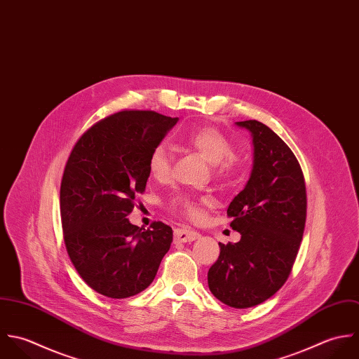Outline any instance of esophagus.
Listing matches in <instances>:
<instances>
[{"instance_id":"1","label":"esophagus","mask_w":359,"mask_h":359,"mask_svg":"<svg viewBox=\"0 0 359 359\" xmlns=\"http://www.w3.org/2000/svg\"><path fill=\"white\" fill-rule=\"evenodd\" d=\"M200 237V233L191 229H186V227H179L175 229V240L179 243H190L194 241Z\"/></svg>"}]
</instances>
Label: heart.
I'll use <instances>...</instances> for the list:
<instances>
[{
  "mask_svg": "<svg viewBox=\"0 0 359 359\" xmlns=\"http://www.w3.org/2000/svg\"><path fill=\"white\" fill-rule=\"evenodd\" d=\"M182 143L198 151L210 163L214 165L216 176L226 179L233 176L238 169V159L231 154V142L215 128L203 126L179 137ZM172 151L166 143H158L148 158V170L155 180H165L170 175ZM204 198L187 193L176 194L170 200V207L183 215L197 219L201 216V204Z\"/></svg>",
  "mask_w": 359,
  "mask_h": 359,
  "instance_id": "1",
  "label": "heart"
}]
</instances>
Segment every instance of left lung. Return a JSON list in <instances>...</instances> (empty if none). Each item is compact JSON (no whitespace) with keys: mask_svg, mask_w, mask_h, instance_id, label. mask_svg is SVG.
Returning <instances> with one entry per match:
<instances>
[{"mask_svg":"<svg viewBox=\"0 0 359 359\" xmlns=\"http://www.w3.org/2000/svg\"><path fill=\"white\" fill-rule=\"evenodd\" d=\"M251 133V176L230 203V226L238 243L222 244L208 271V286L231 308L255 306L286 283L304 234L306 190L292 151L258 121L236 122Z\"/></svg>","mask_w":359,"mask_h":359,"instance_id":"1","label":"left lung"}]
</instances>
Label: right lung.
<instances>
[{"mask_svg": "<svg viewBox=\"0 0 359 359\" xmlns=\"http://www.w3.org/2000/svg\"><path fill=\"white\" fill-rule=\"evenodd\" d=\"M177 121L116 112L84 132L68 158L60 193L64 241L80 278L105 297L142 292L170 248L172 227L154 222L143 230L128 215L145 190L152 148Z\"/></svg>", "mask_w": 359, "mask_h": 359, "instance_id": "1", "label": "right lung"}]
</instances>
